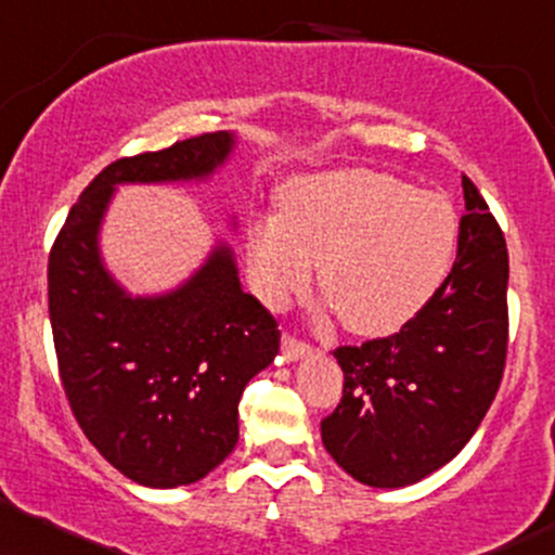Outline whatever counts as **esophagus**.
I'll list each match as a JSON object with an SVG mask.
<instances>
[{"label": "esophagus", "mask_w": 555, "mask_h": 555, "mask_svg": "<svg viewBox=\"0 0 555 555\" xmlns=\"http://www.w3.org/2000/svg\"><path fill=\"white\" fill-rule=\"evenodd\" d=\"M310 351H312L310 344L299 341V338L289 336V333H284V338H282V353H284L286 362H297V359L307 357V353H310Z\"/></svg>", "instance_id": "1"}]
</instances>
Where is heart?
<instances>
[{
    "instance_id": "obj_1",
    "label": "heart",
    "mask_w": 555,
    "mask_h": 555,
    "mask_svg": "<svg viewBox=\"0 0 555 555\" xmlns=\"http://www.w3.org/2000/svg\"><path fill=\"white\" fill-rule=\"evenodd\" d=\"M450 204L375 170H333L284 185L279 217L250 224L248 276L258 297L284 305L310 286L344 328H400L442 284L455 253Z\"/></svg>"
}]
</instances>
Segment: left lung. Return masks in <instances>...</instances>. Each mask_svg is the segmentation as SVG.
Returning <instances> with one entry per match:
<instances>
[{"instance_id": "obj_1", "label": "left lung", "mask_w": 555, "mask_h": 555, "mask_svg": "<svg viewBox=\"0 0 555 555\" xmlns=\"http://www.w3.org/2000/svg\"><path fill=\"white\" fill-rule=\"evenodd\" d=\"M463 196L455 266L429 302L392 336L333 351L344 396L320 422V437L364 486L400 489L450 463L502 385L509 258L468 176Z\"/></svg>"}]
</instances>
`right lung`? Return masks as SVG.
<instances>
[{"instance_id":"right-lung-1","label":"right lung","mask_w":555,"mask_h":555,"mask_svg":"<svg viewBox=\"0 0 555 555\" xmlns=\"http://www.w3.org/2000/svg\"><path fill=\"white\" fill-rule=\"evenodd\" d=\"M235 133L217 131L111 163L82 191L49 256L59 375L77 424L116 470L152 489L202 480L237 444L245 385L279 353L276 320L243 292L227 245L168 295L131 297L100 256L121 183L206 180Z\"/></svg>"}]
</instances>
